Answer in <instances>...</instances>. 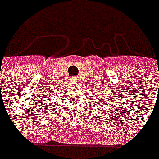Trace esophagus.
I'll return each mask as SVG.
<instances>
[{
    "label": "esophagus",
    "mask_w": 159,
    "mask_h": 159,
    "mask_svg": "<svg viewBox=\"0 0 159 159\" xmlns=\"http://www.w3.org/2000/svg\"><path fill=\"white\" fill-rule=\"evenodd\" d=\"M74 80H75V79H74Z\"/></svg>",
    "instance_id": "obj_1"
}]
</instances>
